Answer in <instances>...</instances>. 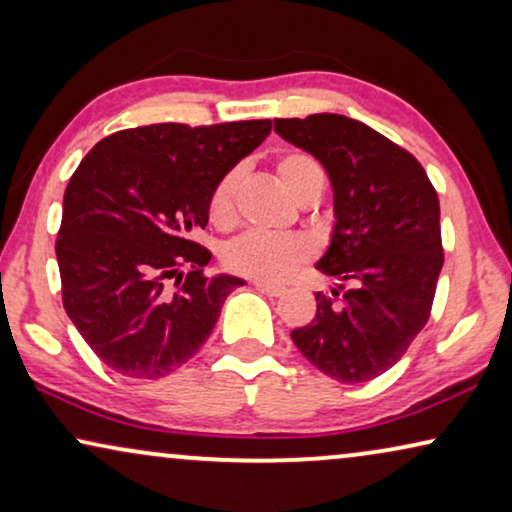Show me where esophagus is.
<instances>
[{
    "label": "esophagus",
    "instance_id": "obj_1",
    "mask_svg": "<svg viewBox=\"0 0 512 512\" xmlns=\"http://www.w3.org/2000/svg\"><path fill=\"white\" fill-rule=\"evenodd\" d=\"M254 286H256L258 291L265 293V296H270V298H279V296H284V293H286L284 286H279V284H270V282H261V279H256Z\"/></svg>",
    "mask_w": 512,
    "mask_h": 512
}]
</instances>
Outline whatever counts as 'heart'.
<instances>
[{"mask_svg":"<svg viewBox=\"0 0 512 512\" xmlns=\"http://www.w3.org/2000/svg\"><path fill=\"white\" fill-rule=\"evenodd\" d=\"M279 184L300 205L319 200L326 188V172L317 158L305 151H286L275 160ZM242 170L235 167L223 174L209 195V221L214 228L230 230L237 223V193H240ZM314 256L312 242L305 235H261L249 233L237 237L223 251V265L235 275L261 282L279 284L296 275Z\"/></svg>","mask_w":512,"mask_h":512,"instance_id":"obj_1","label":"heart"}]
</instances>
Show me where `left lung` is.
<instances>
[{
    "instance_id": "left-lung-1",
    "label": "left lung",
    "mask_w": 512,
    "mask_h": 512,
    "mask_svg": "<svg viewBox=\"0 0 512 512\" xmlns=\"http://www.w3.org/2000/svg\"><path fill=\"white\" fill-rule=\"evenodd\" d=\"M275 132L324 165L338 219L317 270L340 284L317 291L291 340L333 380H375L431 317L445 258L436 188L410 151L354 118H275Z\"/></svg>"
}]
</instances>
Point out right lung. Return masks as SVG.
<instances>
[{
    "mask_svg": "<svg viewBox=\"0 0 512 512\" xmlns=\"http://www.w3.org/2000/svg\"><path fill=\"white\" fill-rule=\"evenodd\" d=\"M272 121L156 123L97 142L69 179L55 240L62 305L111 370L158 380L212 333L237 277H207L193 240L209 195Z\"/></svg>",
    "mask_w": 512,
    "mask_h": 512,
    "instance_id": "obj_1",
    "label": "right lung"
}]
</instances>
